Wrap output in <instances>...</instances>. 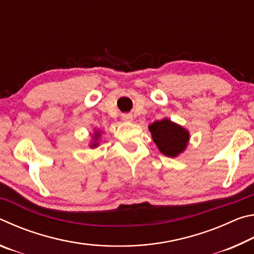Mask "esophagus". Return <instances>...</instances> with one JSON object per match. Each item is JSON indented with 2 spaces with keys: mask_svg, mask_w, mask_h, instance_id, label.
<instances>
[{
  "mask_svg": "<svg viewBox=\"0 0 254 254\" xmlns=\"http://www.w3.org/2000/svg\"><path fill=\"white\" fill-rule=\"evenodd\" d=\"M122 120H123L124 122H131L132 120H133L132 114L131 113H124V114H122Z\"/></svg>",
  "mask_w": 254,
  "mask_h": 254,
  "instance_id": "esophagus-1",
  "label": "esophagus"
}]
</instances>
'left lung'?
<instances>
[{
    "mask_svg": "<svg viewBox=\"0 0 254 254\" xmlns=\"http://www.w3.org/2000/svg\"><path fill=\"white\" fill-rule=\"evenodd\" d=\"M152 139L160 152L167 157L175 158L185 151L188 141L189 132L169 119H162L149 126Z\"/></svg>",
    "mask_w": 254,
    "mask_h": 254,
    "instance_id": "obj_1",
    "label": "left lung"
}]
</instances>
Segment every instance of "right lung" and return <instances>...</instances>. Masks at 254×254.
<instances>
[{"instance_id":"right-lung-1","label":"right lung","mask_w":254,"mask_h":254,"mask_svg":"<svg viewBox=\"0 0 254 254\" xmlns=\"http://www.w3.org/2000/svg\"><path fill=\"white\" fill-rule=\"evenodd\" d=\"M101 132L100 131H96L94 133V140H93V143L91 144V148H97L98 145V137H100Z\"/></svg>"}]
</instances>
